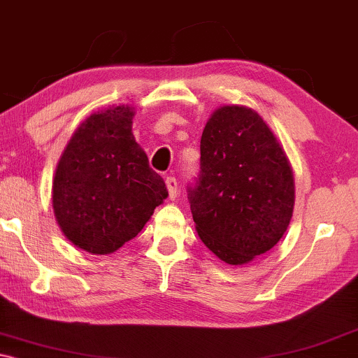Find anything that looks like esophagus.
Segmentation results:
<instances>
[{
  "label": "esophagus",
  "mask_w": 358,
  "mask_h": 358,
  "mask_svg": "<svg viewBox=\"0 0 358 358\" xmlns=\"http://www.w3.org/2000/svg\"><path fill=\"white\" fill-rule=\"evenodd\" d=\"M164 182H166V187H168L169 199H171V200H176V197H178V194H179L178 180H176V178H173V176H168Z\"/></svg>",
  "instance_id": "34e87169"
}]
</instances>
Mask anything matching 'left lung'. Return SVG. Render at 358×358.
Wrapping results in <instances>:
<instances>
[{"mask_svg": "<svg viewBox=\"0 0 358 358\" xmlns=\"http://www.w3.org/2000/svg\"><path fill=\"white\" fill-rule=\"evenodd\" d=\"M187 199L200 239L223 262L243 266L280 241L295 184L280 143L257 112L244 106L213 112Z\"/></svg>", "mask_w": 358, "mask_h": 358, "instance_id": "8db88e82", "label": "left lung"}]
</instances>
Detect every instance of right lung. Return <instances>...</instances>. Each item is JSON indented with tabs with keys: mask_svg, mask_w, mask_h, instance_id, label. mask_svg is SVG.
<instances>
[{
	"mask_svg": "<svg viewBox=\"0 0 358 358\" xmlns=\"http://www.w3.org/2000/svg\"><path fill=\"white\" fill-rule=\"evenodd\" d=\"M134 110L109 107L83 122L53 179L62 231L91 254H110L134 239L168 197L163 178L131 134Z\"/></svg>",
	"mask_w": 358,
	"mask_h": 358,
	"instance_id": "right-lung-1",
	"label": "right lung"
}]
</instances>
